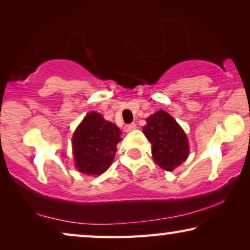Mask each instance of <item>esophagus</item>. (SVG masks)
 Segmentation results:
<instances>
[{"label":"esophagus","mask_w":250,"mask_h":250,"mask_svg":"<svg viewBox=\"0 0 250 250\" xmlns=\"http://www.w3.org/2000/svg\"><path fill=\"white\" fill-rule=\"evenodd\" d=\"M135 128H136V124H134V123H132V124H128V125L125 126L124 131L125 132H131V131H133V129H135Z\"/></svg>","instance_id":"1"}]
</instances>
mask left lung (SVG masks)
<instances>
[{
  "mask_svg": "<svg viewBox=\"0 0 250 250\" xmlns=\"http://www.w3.org/2000/svg\"><path fill=\"white\" fill-rule=\"evenodd\" d=\"M146 138L152 145L155 162L165 170H173L189 156V142L186 133L169 114L157 111L146 119Z\"/></svg>",
  "mask_w": 250,
  "mask_h": 250,
  "instance_id": "1",
  "label": "left lung"
}]
</instances>
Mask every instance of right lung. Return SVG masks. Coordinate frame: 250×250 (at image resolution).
<instances>
[{"label": "right lung", "mask_w": 250, "mask_h": 250, "mask_svg": "<svg viewBox=\"0 0 250 250\" xmlns=\"http://www.w3.org/2000/svg\"><path fill=\"white\" fill-rule=\"evenodd\" d=\"M121 135V129L102 115L88 112L73 136L76 168L90 175L104 173L115 158Z\"/></svg>", "instance_id": "1"}]
</instances>
